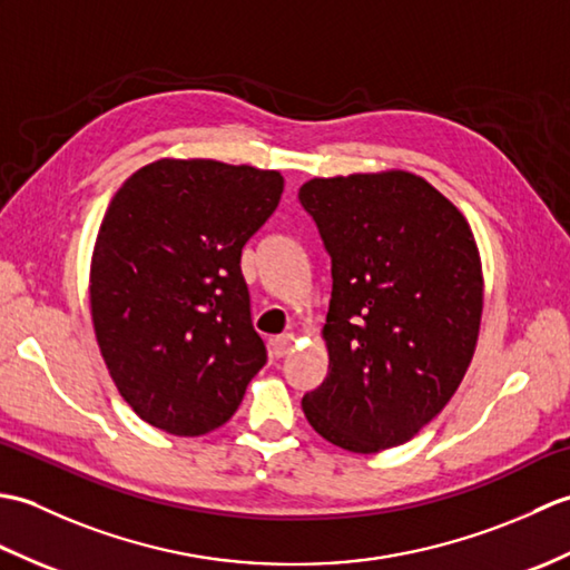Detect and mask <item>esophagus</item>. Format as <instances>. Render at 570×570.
Segmentation results:
<instances>
[{
    "instance_id": "obj_1",
    "label": "esophagus",
    "mask_w": 570,
    "mask_h": 570,
    "mask_svg": "<svg viewBox=\"0 0 570 570\" xmlns=\"http://www.w3.org/2000/svg\"><path fill=\"white\" fill-rule=\"evenodd\" d=\"M272 357H284V355H288L292 353V347H294V335H276V337H272Z\"/></svg>"
}]
</instances>
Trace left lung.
<instances>
[{"label": "left lung", "instance_id": "8db88e82", "mask_svg": "<svg viewBox=\"0 0 570 570\" xmlns=\"http://www.w3.org/2000/svg\"><path fill=\"white\" fill-rule=\"evenodd\" d=\"M298 200L333 264L328 377L301 406L345 451L402 445L451 402L475 355V237L443 193L399 168L311 178Z\"/></svg>", "mask_w": 570, "mask_h": 570}]
</instances>
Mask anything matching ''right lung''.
Returning a JSON list of instances; mask_svg holds the SVG:
<instances>
[{"instance_id":"1","label":"right lung","mask_w":570,"mask_h":570,"mask_svg":"<svg viewBox=\"0 0 570 570\" xmlns=\"http://www.w3.org/2000/svg\"><path fill=\"white\" fill-rule=\"evenodd\" d=\"M282 193L278 171L159 159L107 205L90 262L92 328L119 394L154 429L215 431L266 365L239 257Z\"/></svg>"}]
</instances>
